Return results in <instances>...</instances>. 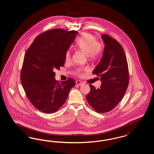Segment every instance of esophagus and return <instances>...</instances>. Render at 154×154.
I'll return each mask as SVG.
<instances>
[{
  "label": "esophagus",
  "instance_id": "obj_1",
  "mask_svg": "<svg viewBox=\"0 0 154 154\" xmlns=\"http://www.w3.org/2000/svg\"><path fill=\"white\" fill-rule=\"evenodd\" d=\"M76 84L77 85H83L84 84V83H83V82H82V81L78 80V81L76 82Z\"/></svg>",
  "mask_w": 154,
  "mask_h": 154
}]
</instances>
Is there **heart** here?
<instances>
[{
	"label": "heart",
	"mask_w": 154,
	"mask_h": 154,
	"mask_svg": "<svg viewBox=\"0 0 154 154\" xmlns=\"http://www.w3.org/2000/svg\"><path fill=\"white\" fill-rule=\"evenodd\" d=\"M75 46L77 49L87 54L90 60H94L99 57L104 50V46L100 42L97 41L94 35L89 33H83L76 40ZM71 57L69 50H67L65 54V59L69 60ZM82 69L78 71V74H82Z\"/></svg>",
	"instance_id": "heart-1"
}]
</instances>
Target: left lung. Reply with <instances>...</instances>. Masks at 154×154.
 <instances>
[{
	"label": "left lung",
	"mask_w": 154,
	"mask_h": 154,
	"mask_svg": "<svg viewBox=\"0 0 154 154\" xmlns=\"http://www.w3.org/2000/svg\"><path fill=\"white\" fill-rule=\"evenodd\" d=\"M105 44L103 57L93 74L101 82L100 88L89 85L91 91L86 99L98 113L110 112L118 105L129 85V69L124 50L116 40L109 35H101Z\"/></svg>",
	"instance_id": "obj_1"
}]
</instances>
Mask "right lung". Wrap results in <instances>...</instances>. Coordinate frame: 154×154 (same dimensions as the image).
<instances>
[{"instance_id": "obj_1", "label": "right lung", "mask_w": 154, "mask_h": 154, "mask_svg": "<svg viewBox=\"0 0 154 154\" xmlns=\"http://www.w3.org/2000/svg\"><path fill=\"white\" fill-rule=\"evenodd\" d=\"M77 31L54 29L38 35L26 51L20 79L26 95L36 109L56 112L65 103L74 80L59 83L55 69L64 66L65 54L74 41Z\"/></svg>"}]
</instances>
